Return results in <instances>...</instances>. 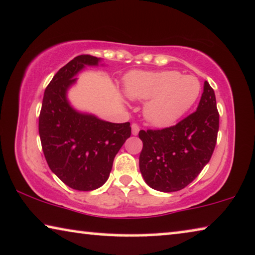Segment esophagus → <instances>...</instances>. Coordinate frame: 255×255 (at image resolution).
I'll return each instance as SVG.
<instances>
[{"label":"esophagus","mask_w":255,"mask_h":255,"mask_svg":"<svg viewBox=\"0 0 255 255\" xmlns=\"http://www.w3.org/2000/svg\"><path fill=\"white\" fill-rule=\"evenodd\" d=\"M131 128H132V134L133 135H136L139 133V130H140V128H139V125L138 124H135V123H133L131 125Z\"/></svg>","instance_id":"esophagus-1"}]
</instances>
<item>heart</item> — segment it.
<instances>
[{"mask_svg": "<svg viewBox=\"0 0 255 255\" xmlns=\"http://www.w3.org/2000/svg\"><path fill=\"white\" fill-rule=\"evenodd\" d=\"M124 86L128 98L147 101L143 116L157 128L176 123L193 107L201 93L197 77L182 76L176 70L133 71L127 76Z\"/></svg>", "mask_w": 255, "mask_h": 255, "instance_id": "heart-1", "label": "heart"}]
</instances>
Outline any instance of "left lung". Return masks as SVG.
<instances>
[{"label": "left lung", "mask_w": 255, "mask_h": 255, "mask_svg": "<svg viewBox=\"0 0 255 255\" xmlns=\"http://www.w3.org/2000/svg\"><path fill=\"white\" fill-rule=\"evenodd\" d=\"M220 115L214 90L205 82L197 110L172 127L140 130V172L152 189L175 192L197 178L215 149Z\"/></svg>", "instance_id": "left-lung-1"}]
</instances>
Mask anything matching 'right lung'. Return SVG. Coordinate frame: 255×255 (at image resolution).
<instances>
[{"label": "right lung", "mask_w": 255, "mask_h": 255, "mask_svg": "<svg viewBox=\"0 0 255 255\" xmlns=\"http://www.w3.org/2000/svg\"><path fill=\"white\" fill-rule=\"evenodd\" d=\"M100 58L79 55L58 70L46 87L39 116V134L50 170L65 185L92 191L107 182L113 162L131 135L130 123H110L70 106L66 91L85 65Z\"/></svg>", "instance_id": "right-lung-1"}]
</instances>
